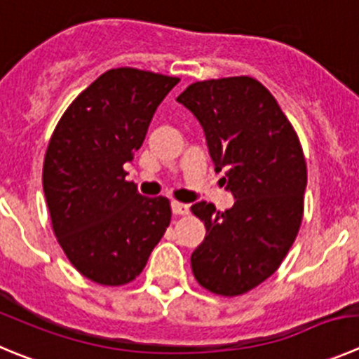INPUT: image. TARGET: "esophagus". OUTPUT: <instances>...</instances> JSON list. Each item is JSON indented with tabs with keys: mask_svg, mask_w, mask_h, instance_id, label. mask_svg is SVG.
Here are the masks:
<instances>
[{
	"mask_svg": "<svg viewBox=\"0 0 359 359\" xmlns=\"http://www.w3.org/2000/svg\"><path fill=\"white\" fill-rule=\"evenodd\" d=\"M172 210L175 216H184V214L189 212V205H186V203H180V202H172Z\"/></svg>",
	"mask_w": 359,
	"mask_h": 359,
	"instance_id": "obj_1",
	"label": "esophagus"
}]
</instances>
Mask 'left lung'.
Instances as JSON below:
<instances>
[{
  "mask_svg": "<svg viewBox=\"0 0 359 359\" xmlns=\"http://www.w3.org/2000/svg\"><path fill=\"white\" fill-rule=\"evenodd\" d=\"M177 102L202 123L216 172L236 198L225 212L198 202L205 239L191 255L203 289L241 296L280 267L299 232L306 161L292 123L276 99L248 76L196 81Z\"/></svg>",
  "mask_w": 359,
  "mask_h": 359,
  "instance_id": "1",
  "label": "left lung"
}]
</instances>
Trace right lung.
Instances as JSON below:
<instances>
[{"instance_id":"obj_1","label":"right lung","mask_w":359,"mask_h":359,"mask_svg":"<svg viewBox=\"0 0 359 359\" xmlns=\"http://www.w3.org/2000/svg\"><path fill=\"white\" fill-rule=\"evenodd\" d=\"M179 78L120 67L104 72L60 118L42 186L67 259L99 285H126L147 266L172 219L168 198L142 196L123 164L143 145Z\"/></svg>"}]
</instances>
